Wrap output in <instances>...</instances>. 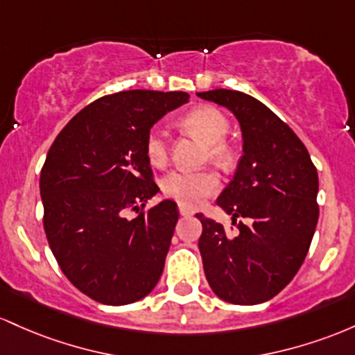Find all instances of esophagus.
I'll return each instance as SVG.
<instances>
[{"label": "esophagus", "mask_w": 355, "mask_h": 355, "mask_svg": "<svg viewBox=\"0 0 355 355\" xmlns=\"http://www.w3.org/2000/svg\"><path fill=\"white\" fill-rule=\"evenodd\" d=\"M194 211L189 208V206H184V205H179V214H181V216H191V214H193Z\"/></svg>", "instance_id": "34e87169"}]
</instances>
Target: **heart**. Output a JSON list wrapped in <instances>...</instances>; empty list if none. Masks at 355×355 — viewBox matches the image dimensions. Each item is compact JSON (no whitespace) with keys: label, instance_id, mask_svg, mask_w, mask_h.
Masks as SVG:
<instances>
[{"label":"heart","instance_id":"b5f03b06","mask_svg":"<svg viewBox=\"0 0 355 355\" xmlns=\"http://www.w3.org/2000/svg\"><path fill=\"white\" fill-rule=\"evenodd\" d=\"M181 124L208 144V156L218 164L228 166L234 159V147L226 141L230 121L218 107L202 105L182 117ZM146 156L153 166H164L169 154L167 134L162 127H153L144 141ZM162 193L181 205L196 208L206 198L216 194L221 188L220 176L211 169L186 171L176 169L166 174L161 181Z\"/></svg>","mask_w":355,"mask_h":355}]
</instances>
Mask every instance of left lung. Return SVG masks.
<instances>
[{"mask_svg":"<svg viewBox=\"0 0 355 355\" xmlns=\"http://www.w3.org/2000/svg\"><path fill=\"white\" fill-rule=\"evenodd\" d=\"M198 97L230 109L243 134L236 173L216 199L238 231L230 234L196 214L206 280L230 304H263L292 282L310 248L318 221L317 169L297 134L252 95L216 89Z\"/></svg>","mask_w":355,"mask_h":355,"instance_id":"8db88e82","label":"left lung"}]
</instances>
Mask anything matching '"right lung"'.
<instances>
[{
  "label": "right lung",
  "instance_id": "1",
  "mask_svg": "<svg viewBox=\"0 0 355 355\" xmlns=\"http://www.w3.org/2000/svg\"><path fill=\"white\" fill-rule=\"evenodd\" d=\"M186 92L125 90L89 103L62 129L40 176L46 240L65 277L105 305L153 292L179 218L171 199L144 209L157 193L146 135ZM129 210L139 216L130 220Z\"/></svg>",
  "mask_w": 355,
  "mask_h": 355
}]
</instances>
